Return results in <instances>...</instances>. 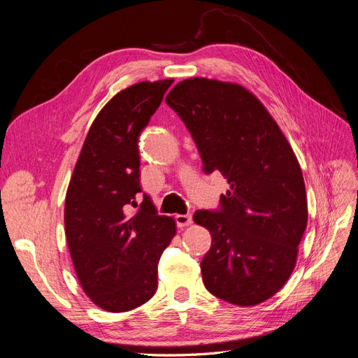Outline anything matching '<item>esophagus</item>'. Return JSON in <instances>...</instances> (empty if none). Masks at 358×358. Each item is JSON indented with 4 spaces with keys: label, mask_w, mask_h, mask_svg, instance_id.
<instances>
[{
    "label": "esophagus",
    "mask_w": 358,
    "mask_h": 358,
    "mask_svg": "<svg viewBox=\"0 0 358 358\" xmlns=\"http://www.w3.org/2000/svg\"><path fill=\"white\" fill-rule=\"evenodd\" d=\"M176 224L178 227H188L192 222V216L189 213L187 215H176Z\"/></svg>",
    "instance_id": "1"
}]
</instances>
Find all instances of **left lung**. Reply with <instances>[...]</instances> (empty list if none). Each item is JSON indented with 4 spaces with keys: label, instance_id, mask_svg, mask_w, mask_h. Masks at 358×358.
I'll return each mask as SVG.
<instances>
[{
    "label": "left lung",
    "instance_id": "obj_1",
    "mask_svg": "<svg viewBox=\"0 0 358 358\" xmlns=\"http://www.w3.org/2000/svg\"><path fill=\"white\" fill-rule=\"evenodd\" d=\"M166 103L188 128L204 173L230 183L220 209L194 221L212 234L201 259L204 287L237 306H254L285 285L308 224L299 161L275 119L243 86L192 78Z\"/></svg>",
    "mask_w": 358,
    "mask_h": 358
}]
</instances>
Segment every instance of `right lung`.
<instances>
[{"label":"right lung","instance_id":"right-lung-1","mask_svg":"<svg viewBox=\"0 0 358 358\" xmlns=\"http://www.w3.org/2000/svg\"><path fill=\"white\" fill-rule=\"evenodd\" d=\"M173 79L140 82L96 115L66 196V237L83 291L96 306L127 312L155 294L175 220L140 199L138 137Z\"/></svg>","mask_w":358,"mask_h":358}]
</instances>
